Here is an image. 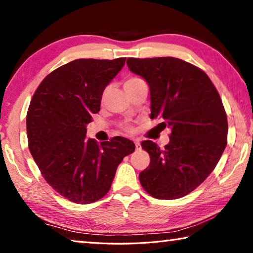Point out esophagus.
Segmentation results:
<instances>
[{
	"label": "esophagus",
	"instance_id": "1",
	"mask_svg": "<svg viewBox=\"0 0 253 253\" xmlns=\"http://www.w3.org/2000/svg\"><path fill=\"white\" fill-rule=\"evenodd\" d=\"M135 147H136V149L137 151H138V149H140V143H139V140H135Z\"/></svg>",
	"mask_w": 253,
	"mask_h": 253
}]
</instances>
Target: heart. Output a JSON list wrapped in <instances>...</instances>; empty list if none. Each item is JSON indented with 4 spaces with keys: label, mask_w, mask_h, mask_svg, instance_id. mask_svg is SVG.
<instances>
[{
    "label": "heart",
    "mask_w": 253,
    "mask_h": 253,
    "mask_svg": "<svg viewBox=\"0 0 253 253\" xmlns=\"http://www.w3.org/2000/svg\"><path fill=\"white\" fill-rule=\"evenodd\" d=\"M140 81H143L140 78H137V77H130V78H128L124 81V87H125V89H127L129 87H132V85H135L137 84H139Z\"/></svg>",
    "instance_id": "1"
}]
</instances>
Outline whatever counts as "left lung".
Wrapping results in <instances>:
<instances>
[{
    "mask_svg": "<svg viewBox=\"0 0 253 253\" xmlns=\"http://www.w3.org/2000/svg\"><path fill=\"white\" fill-rule=\"evenodd\" d=\"M127 66L148 84L151 118L172 130L164 148L142 142L151 164L139 173L140 184L156 199L182 198L204 182L226 146L228 119L219 92L205 72L181 59L129 58Z\"/></svg>",
    "mask_w": 253,
    "mask_h": 253,
    "instance_id": "left-lung-1",
    "label": "left lung"
}]
</instances>
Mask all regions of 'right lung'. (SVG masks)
<instances>
[{
    "label": "right lung",
    "instance_id": "add662e5",
    "mask_svg": "<svg viewBox=\"0 0 253 253\" xmlns=\"http://www.w3.org/2000/svg\"><path fill=\"white\" fill-rule=\"evenodd\" d=\"M125 60H74L46 76L30 102V153L50 186L71 202L88 204L105 196L123 158L135 151L124 137L100 145L85 138L102 92Z\"/></svg>",
    "mask_w": 253,
    "mask_h": 253
}]
</instances>
